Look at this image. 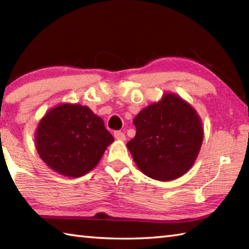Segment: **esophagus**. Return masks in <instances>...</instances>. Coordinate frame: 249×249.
<instances>
[{
  "instance_id": "obj_1",
  "label": "esophagus",
  "mask_w": 249,
  "mask_h": 249,
  "mask_svg": "<svg viewBox=\"0 0 249 249\" xmlns=\"http://www.w3.org/2000/svg\"><path fill=\"white\" fill-rule=\"evenodd\" d=\"M114 137L119 141H125L126 140L125 134L123 132H121V130H116V132H114Z\"/></svg>"
}]
</instances>
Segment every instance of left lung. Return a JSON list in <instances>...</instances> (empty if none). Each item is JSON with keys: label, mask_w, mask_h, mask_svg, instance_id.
<instances>
[{"label": "left lung", "mask_w": 249, "mask_h": 249, "mask_svg": "<svg viewBox=\"0 0 249 249\" xmlns=\"http://www.w3.org/2000/svg\"><path fill=\"white\" fill-rule=\"evenodd\" d=\"M136 135L127 148L142 172L151 179L170 181L193 166L203 141L200 116L190 104L167 93L135 116Z\"/></svg>", "instance_id": "left-lung-1"}]
</instances>
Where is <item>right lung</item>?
<instances>
[{
    "mask_svg": "<svg viewBox=\"0 0 249 249\" xmlns=\"http://www.w3.org/2000/svg\"><path fill=\"white\" fill-rule=\"evenodd\" d=\"M114 138L88 107L64 103L46 113L36 130V149L46 165L71 178L98 165Z\"/></svg>",
    "mask_w": 249,
    "mask_h": 249,
    "instance_id": "right-lung-1",
    "label": "right lung"
}]
</instances>
